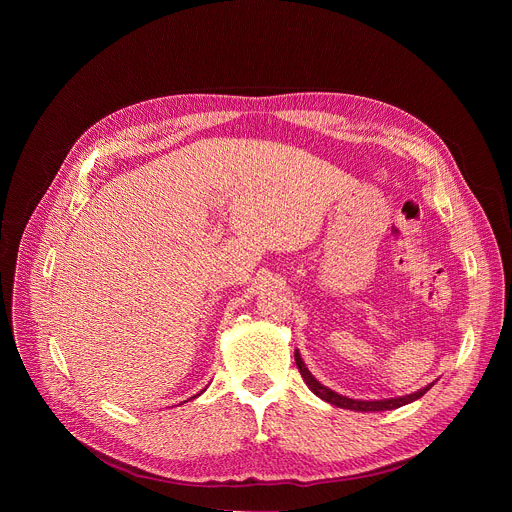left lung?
Here are the masks:
<instances>
[{
  "label": "left lung",
  "mask_w": 512,
  "mask_h": 512,
  "mask_svg": "<svg viewBox=\"0 0 512 512\" xmlns=\"http://www.w3.org/2000/svg\"><path fill=\"white\" fill-rule=\"evenodd\" d=\"M294 356H296V364H298V369H300V375H302V379L306 381L308 389H310L314 395H318L322 401H326V403H330V405H336V407H340V409L364 411V413H367V411H391V409H397V407H403V405H407V403L417 401L419 397H423V395L433 387V383H429V385H425V387H421V389H417V391H413V393H409V395L391 397V399H375V401L350 399V397H344V395H340V393L328 389L326 385H322V383L308 371L306 362H304L302 356H300V350H296Z\"/></svg>",
  "instance_id": "left-lung-1"
}]
</instances>
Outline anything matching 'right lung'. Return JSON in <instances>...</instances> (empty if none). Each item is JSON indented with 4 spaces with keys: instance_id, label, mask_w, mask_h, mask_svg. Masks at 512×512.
Returning a JSON list of instances; mask_svg holds the SVG:
<instances>
[{
    "instance_id": "obj_1",
    "label": "right lung",
    "mask_w": 512,
    "mask_h": 512,
    "mask_svg": "<svg viewBox=\"0 0 512 512\" xmlns=\"http://www.w3.org/2000/svg\"><path fill=\"white\" fill-rule=\"evenodd\" d=\"M200 393H202V391H200ZM200 393H198V395H200ZM198 395H194V397H190V399H196V397H198Z\"/></svg>"
}]
</instances>
